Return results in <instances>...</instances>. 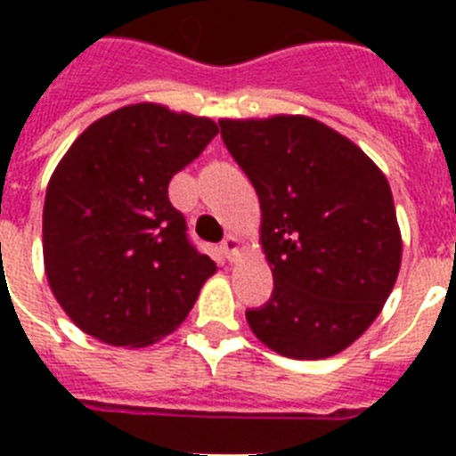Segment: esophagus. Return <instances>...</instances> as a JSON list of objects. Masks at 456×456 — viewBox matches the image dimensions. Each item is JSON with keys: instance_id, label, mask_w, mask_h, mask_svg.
I'll return each instance as SVG.
<instances>
[{"instance_id": "34e87169", "label": "esophagus", "mask_w": 456, "mask_h": 456, "mask_svg": "<svg viewBox=\"0 0 456 456\" xmlns=\"http://www.w3.org/2000/svg\"><path fill=\"white\" fill-rule=\"evenodd\" d=\"M240 248H241V244L235 235H228L224 240V244H221V251H224L225 260H231V263L235 260V256L240 253Z\"/></svg>"}]
</instances>
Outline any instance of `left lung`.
Listing matches in <instances>:
<instances>
[{"label": "left lung", "mask_w": 456, "mask_h": 456, "mask_svg": "<svg viewBox=\"0 0 456 456\" xmlns=\"http://www.w3.org/2000/svg\"><path fill=\"white\" fill-rule=\"evenodd\" d=\"M221 139L260 199L272 299L247 310L281 356L317 361L377 320L402 263L386 175L361 148L308 116L221 118Z\"/></svg>", "instance_id": "obj_1"}]
</instances>
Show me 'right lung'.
I'll return each instance as SVG.
<instances>
[{"label": "right lung", "mask_w": 456, "mask_h": 456, "mask_svg": "<svg viewBox=\"0 0 456 456\" xmlns=\"http://www.w3.org/2000/svg\"><path fill=\"white\" fill-rule=\"evenodd\" d=\"M219 134L164 104L91 123L56 164L43 208V260L59 305L95 340L148 347L173 333L216 265L187 240L168 183Z\"/></svg>", "instance_id": "right-lung-1"}]
</instances>
